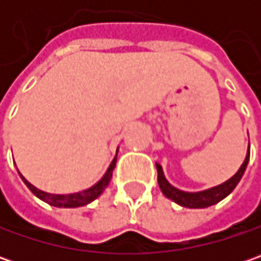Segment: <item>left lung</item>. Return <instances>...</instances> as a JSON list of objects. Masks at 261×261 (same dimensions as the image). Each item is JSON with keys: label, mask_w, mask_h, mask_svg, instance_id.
<instances>
[{"label": "left lung", "mask_w": 261, "mask_h": 261, "mask_svg": "<svg viewBox=\"0 0 261 261\" xmlns=\"http://www.w3.org/2000/svg\"><path fill=\"white\" fill-rule=\"evenodd\" d=\"M248 160H250V151L247 152L246 160H244L243 166L240 167V170L236 173V175H232L229 180H226L225 183H222V185L215 186V187L203 190V192H196V193H189V192H183V190H178V189L173 187L166 180L161 166L156 164L158 185H160L161 192L168 199L174 200L175 203H178V205L185 206V207H207V206H212L218 203V202H221L224 197H226L236 189V186L238 185V181L241 180V177L246 171Z\"/></svg>", "instance_id": "obj_1"}]
</instances>
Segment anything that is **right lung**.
I'll return each mask as SVG.
<instances>
[{
	"label": "right lung",
	"instance_id": "add662e5",
	"mask_svg": "<svg viewBox=\"0 0 261 261\" xmlns=\"http://www.w3.org/2000/svg\"><path fill=\"white\" fill-rule=\"evenodd\" d=\"M116 160H117V158L115 156V160L112 161V164L107 168L106 174L103 175V178H101L98 183H95L93 187L87 189L84 192L71 193V195H50V193H46L43 190L36 189L35 186L30 185L23 175H21V178H23V181L25 183V186L32 190V193L37 196L39 199L45 200L46 203H49V205L52 206H58V207H78V206H84L87 205V203H90V202H93L94 199H97L98 196L103 193V190H105L106 187L109 186V183H110V178H112V174H113V170H115L116 166Z\"/></svg>",
	"mask_w": 261,
	"mask_h": 261
}]
</instances>
